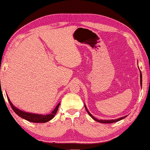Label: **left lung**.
<instances>
[{"mask_svg": "<svg viewBox=\"0 0 150 150\" xmlns=\"http://www.w3.org/2000/svg\"><path fill=\"white\" fill-rule=\"evenodd\" d=\"M140 85H141V86H142V72H141V71H140ZM85 110H86L87 112H88V113L89 114V115H90V116L92 118H93L94 120L98 122H100V123H113V122H118V121L124 119V118H125L126 117H127V116H125V117H122L118 118V119H116V120H98V119H97V118H95V117H93V115L90 114V112L88 111V108H87L86 105H85Z\"/></svg>", "mask_w": 150, "mask_h": 150, "instance_id": "left-lung-1", "label": "left lung"}]
</instances>
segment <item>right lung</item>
I'll return each instance as SVG.
<instances>
[{
  "label": "right lung",
  "mask_w": 150,
  "mask_h": 150,
  "mask_svg": "<svg viewBox=\"0 0 150 150\" xmlns=\"http://www.w3.org/2000/svg\"><path fill=\"white\" fill-rule=\"evenodd\" d=\"M8 101H9L10 105H11V108L16 113L19 117L23 118V119L26 120L31 122H35V123H44L50 121L52 118L55 117V114H56L57 110H58L59 106H60V103L55 107V108L52 110V112L48 115H38V114H34V113H30L26 112H23L22 110H19L18 108H16L11 103V100L8 98Z\"/></svg>",
  "instance_id": "add662e5"
}]
</instances>
